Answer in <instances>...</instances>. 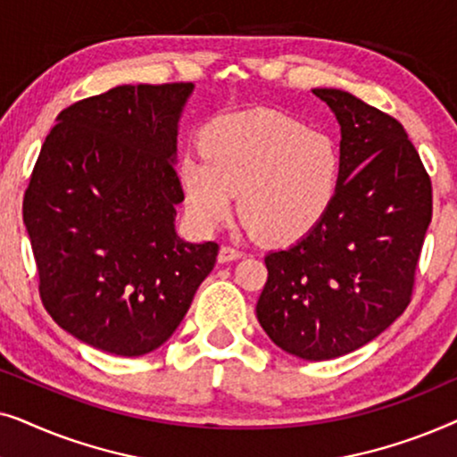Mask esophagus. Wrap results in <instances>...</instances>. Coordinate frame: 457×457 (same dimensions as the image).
<instances>
[{
  "mask_svg": "<svg viewBox=\"0 0 457 457\" xmlns=\"http://www.w3.org/2000/svg\"><path fill=\"white\" fill-rule=\"evenodd\" d=\"M243 255V252H239V249L230 247V245H222L220 247V253H218V262H233V260H239Z\"/></svg>",
  "mask_w": 457,
  "mask_h": 457,
  "instance_id": "34e87169",
  "label": "esophagus"
}]
</instances>
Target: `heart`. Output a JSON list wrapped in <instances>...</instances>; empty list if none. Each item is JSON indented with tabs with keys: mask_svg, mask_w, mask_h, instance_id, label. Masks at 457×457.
<instances>
[{
	"mask_svg": "<svg viewBox=\"0 0 457 457\" xmlns=\"http://www.w3.org/2000/svg\"><path fill=\"white\" fill-rule=\"evenodd\" d=\"M185 205L199 228L233 210L260 241L287 245L310 235L337 197L341 158L327 135L277 112L218 118L202 133V155L179 168Z\"/></svg>",
	"mask_w": 457,
	"mask_h": 457,
	"instance_id": "heart-1",
	"label": "heart"
}]
</instances>
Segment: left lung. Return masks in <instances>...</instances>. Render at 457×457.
<instances>
[{"label": "left lung", "instance_id": "1", "mask_svg": "<svg viewBox=\"0 0 457 457\" xmlns=\"http://www.w3.org/2000/svg\"><path fill=\"white\" fill-rule=\"evenodd\" d=\"M341 124L339 189L322 222L264 258L255 305L287 353L320 361L355 352L408 308L433 187L402 122L341 89H314Z\"/></svg>", "mask_w": 457, "mask_h": 457}]
</instances>
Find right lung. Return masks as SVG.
Returning <instances> with one entry per match:
<instances>
[{
    "label": "right lung",
    "instance_id": "add662e5",
    "mask_svg": "<svg viewBox=\"0 0 457 457\" xmlns=\"http://www.w3.org/2000/svg\"><path fill=\"white\" fill-rule=\"evenodd\" d=\"M193 83L122 85L58 114L24 191L39 295L66 333L135 358L183 320L218 243L174 230V170Z\"/></svg>",
    "mask_w": 457,
    "mask_h": 457
}]
</instances>
